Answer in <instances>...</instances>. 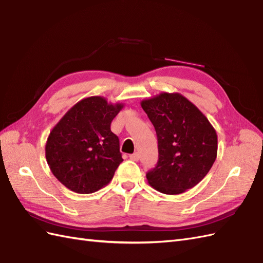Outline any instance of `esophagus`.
I'll return each instance as SVG.
<instances>
[{
    "label": "esophagus",
    "instance_id": "34e87169",
    "mask_svg": "<svg viewBox=\"0 0 263 263\" xmlns=\"http://www.w3.org/2000/svg\"><path fill=\"white\" fill-rule=\"evenodd\" d=\"M130 159L134 160V161H138L139 160V154H138V152H136V154L130 155Z\"/></svg>",
    "mask_w": 263,
    "mask_h": 263
}]
</instances>
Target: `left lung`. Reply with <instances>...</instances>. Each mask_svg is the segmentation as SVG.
Here are the masks:
<instances>
[{"label": "left lung", "instance_id": "obj_1", "mask_svg": "<svg viewBox=\"0 0 263 263\" xmlns=\"http://www.w3.org/2000/svg\"><path fill=\"white\" fill-rule=\"evenodd\" d=\"M154 124L159 159L146 173L149 185L167 195L196 186L217 156V134L197 106L179 93H160L141 102Z\"/></svg>", "mask_w": 263, "mask_h": 263}]
</instances>
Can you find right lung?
I'll return each instance as SVG.
<instances>
[{
  "label": "right lung",
  "instance_id": "add662e5",
  "mask_svg": "<svg viewBox=\"0 0 263 263\" xmlns=\"http://www.w3.org/2000/svg\"><path fill=\"white\" fill-rule=\"evenodd\" d=\"M123 106L102 96L86 97L50 131L46 143L48 166L70 191L91 194L112 180L123 159L111 122Z\"/></svg>",
  "mask_w": 263,
  "mask_h": 263
}]
</instances>
